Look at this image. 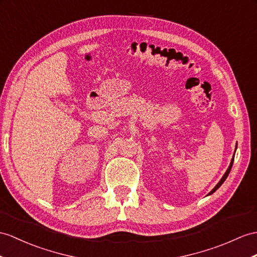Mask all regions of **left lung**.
Returning <instances> with one entry per match:
<instances>
[{
	"instance_id": "8db88e82",
	"label": "left lung",
	"mask_w": 257,
	"mask_h": 257,
	"mask_svg": "<svg viewBox=\"0 0 257 257\" xmlns=\"http://www.w3.org/2000/svg\"><path fill=\"white\" fill-rule=\"evenodd\" d=\"M236 146H237V144L235 145V150H236ZM235 150H234V154H235ZM234 154H233V157H232V159H231V162H230V165H229V167H228V169H227V171L224 172V174L222 176V178L220 179V181H219V182L217 183V185L214 187V189H212L209 193H208V195H211L212 193H215L219 187L221 186V184L224 182V181H226V179L228 178V176H229V173H230V170H231V168H232V165H233V160H234Z\"/></svg>"
}]
</instances>
